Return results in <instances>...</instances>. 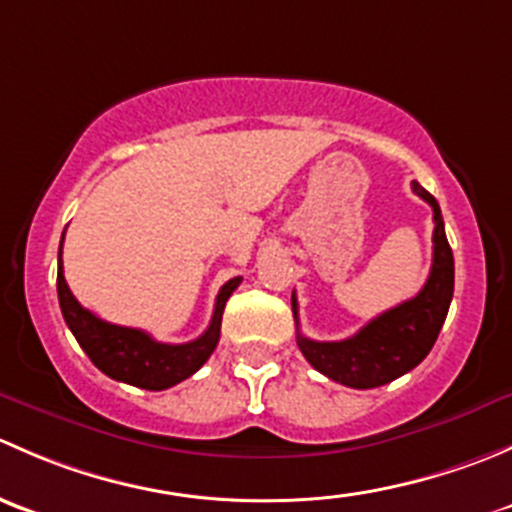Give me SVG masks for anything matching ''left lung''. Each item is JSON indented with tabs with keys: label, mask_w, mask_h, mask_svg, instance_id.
<instances>
[{
	"label": "left lung",
	"mask_w": 512,
	"mask_h": 512,
	"mask_svg": "<svg viewBox=\"0 0 512 512\" xmlns=\"http://www.w3.org/2000/svg\"><path fill=\"white\" fill-rule=\"evenodd\" d=\"M418 198L433 208V265L426 285L416 297L396 304L371 319L354 337L342 342H314L297 332V347L304 359L332 381L352 389H376L399 379L421 364L446 322L453 299V252L443 230V215L436 198L411 183ZM294 322L299 327L297 297L292 294Z\"/></svg>",
	"instance_id": "8db88e82"
}]
</instances>
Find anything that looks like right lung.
Segmentation results:
<instances>
[{
  "mask_svg": "<svg viewBox=\"0 0 512 512\" xmlns=\"http://www.w3.org/2000/svg\"><path fill=\"white\" fill-rule=\"evenodd\" d=\"M61 247H64V235H61L59 242V272H56V292H59L61 314H64V322L69 324L76 342L81 344V349L89 354V359L94 361L103 374L116 381H123V384L138 386V389L163 391L193 376L210 359V354L215 352L220 342L225 302L242 282L240 277H232L230 282L220 287L210 327L198 339L185 344H163L156 342L143 329L118 327V324L103 322L94 312L81 307L79 299L71 294L64 280Z\"/></svg>",
  "mask_w": 512,
  "mask_h": 512,
  "instance_id": "obj_1",
  "label": "right lung"
}]
</instances>
